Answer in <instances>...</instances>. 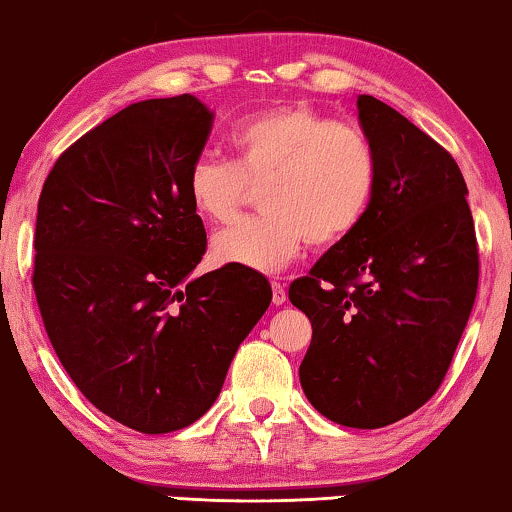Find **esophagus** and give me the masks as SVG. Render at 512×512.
I'll use <instances>...</instances> for the list:
<instances>
[{
  "label": "esophagus",
  "instance_id": "obj_1",
  "mask_svg": "<svg viewBox=\"0 0 512 512\" xmlns=\"http://www.w3.org/2000/svg\"><path fill=\"white\" fill-rule=\"evenodd\" d=\"M272 303L275 305L286 303V289L279 282H272Z\"/></svg>",
  "mask_w": 512,
  "mask_h": 512
}]
</instances>
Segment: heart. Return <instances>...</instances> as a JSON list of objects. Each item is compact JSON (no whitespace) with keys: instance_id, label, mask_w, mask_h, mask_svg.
Instances as JSON below:
<instances>
[{"instance_id":"b5f03b06","label":"heart","mask_w":512,"mask_h":512,"mask_svg":"<svg viewBox=\"0 0 512 512\" xmlns=\"http://www.w3.org/2000/svg\"><path fill=\"white\" fill-rule=\"evenodd\" d=\"M235 165L200 156L186 191L198 216L233 221L249 188L265 186L268 216L240 221L212 240L216 265L254 272L284 270L307 242L331 249L347 242L370 214L380 165L368 135L300 102L272 104L230 132Z\"/></svg>"}]
</instances>
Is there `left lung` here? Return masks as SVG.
<instances>
[{"instance_id":"obj_1","label":"left lung","mask_w":512,"mask_h":512,"mask_svg":"<svg viewBox=\"0 0 512 512\" xmlns=\"http://www.w3.org/2000/svg\"><path fill=\"white\" fill-rule=\"evenodd\" d=\"M380 181L361 228L289 286L312 321L300 384L335 424L380 429L445 380L478 293V242L466 181L408 118L359 97Z\"/></svg>"}]
</instances>
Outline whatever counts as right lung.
<instances>
[{
    "label": "right lung",
    "instance_id": "right-lung-1",
    "mask_svg": "<svg viewBox=\"0 0 512 512\" xmlns=\"http://www.w3.org/2000/svg\"><path fill=\"white\" fill-rule=\"evenodd\" d=\"M214 114L193 95L135 102L55 160L32 286L48 340L97 410L139 433L193 424L272 300L261 272L188 279L207 249L188 200Z\"/></svg>",
    "mask_w": 512,
    "mask_h": 512
}]
</instances>
